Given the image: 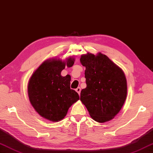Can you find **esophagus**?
Masks as SVG:
<instances>
[{"label":"esophagus","mask_w":153,"mask_h":153,"mask_svg":"<svg viewBox=\"0 0 153 153\" xmlns=\"http://www.w3.org/2000/svg\"><path fill=\"white\" fill-rule=\"evenodd\" d=\"M76 91L77 93H78V94L79 95V94H80V92H81V88L79 87V88H77L76 89Z\"/></svg>","instance_id":"1"}]
</instances>
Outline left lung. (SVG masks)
Wrapping results in <instances>:
<instances>
[{
	"label": "left lung",
	"mask_w": 153,
	"mask_h": 153,
	"mask_svg": "<svg viewBox=\"0 0 153 153\" xmlns=\"http://www.w3.org/2000/svg\"><path fill=\"white\" fill-rule=\"evenodd\" d=\"M80 62L85 67L87 85L81 91L80 100L94 120L98 123L109 121L120 111L126 100L125 74L101 53L82 55Z\"/></svg>",
	"instance_id": "8db88e82"
}]
</instances>
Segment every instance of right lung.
I'll return each mask as SVG.
<instances>
[{"label": "right lung", "instance_id": "1", "mask_svg": "<svg viewBox=\"0 0 153 153\" xmlns=\"http://www.w3.org/2000/svg\"><path fill=\"white\" fill-rule=\"evenodd\" d=\"M74 61L71 57L65 61L55 58L47 59L29 80L28 94L30 103L39 115L48 120H62L71 105L79 100L78 94L70 89V76H61L65 65L71 67Z\"/></svg>", "mask_w": 153, "mask_h": 153}]
</instances>
